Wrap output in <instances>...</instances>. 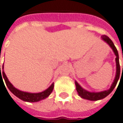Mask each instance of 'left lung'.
Returning <instances> with one entry per match:
<instances>
[{
	"label": "left lung",
	"instance_id": "1",
	"mask_svg": "<svg viewBox=\"0 0 123 123\" xmlns=\"http://www.w3.org/2000/svg\"><path fill=\"white\" fill-rule=\"evenodd\" d=\"M101 38L104 40L105 42H106L110 47L112 49L113 51L114 52L115 55L116 56V76H115L114 80L113 83L111 84L110 88L108 90H105L103 92H88L84 89L78 84V83L75 81V85H76V90L78 93V95L83 98L89 100H98L100 99H103L105 98L106 96H107L115 88V87L116 86V84L118 83V80L120 78V64H119V56H118V53L117 51V49L116 48L114 44L113 43L112 40L110 39V38L106 36V35H103L101 36Z\"/></svg>",
	"mask_w": 123,
	"mask_h": 123
}]
</instances>
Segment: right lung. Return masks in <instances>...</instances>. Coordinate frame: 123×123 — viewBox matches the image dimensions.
Masks as SVG:
<instances>
[{
  "label": "right lung",
  "mask_w": 123,
  "mask_h": 123,
  "mask_svg": "<svg viewBox=\"0 0 123 123\" xmlns=\"http://www.w3.org/2000/svg\"><path fill=\"white\" fill-rule=\"evenodd\" d=\"M4 66L3 65V71H0V79L2 80V82H3V78L5 80V82L6 83L7 87H8L9 89V91L12 93L14 94L16 97H18V98L20 100H23V101H26V102H30V103H34V102H38L40 101L41 100L47 98L51 93L52 92L53 89H54V83H52L51 85L46 90L40 92V93H29V92H22L20 90H19L18 89L15 88L13 86V85L9 81L8 78H7V76L5 75L4 70H3ZM3 83H4L3 82ZM6 88V87H5Z\"/></svg>",
  "instance_id": "obj_1"
}]
</instances>
